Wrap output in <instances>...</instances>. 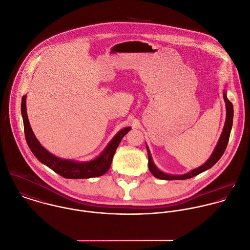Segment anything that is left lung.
<instances>
[{
  "label": "left lung",
  "instance_id": "left-lung-1",
  "mask_svg": "<svg viewBox=\"0 0 250 250\" xmlns=\"http://www.w3.org/2000/svg\"><path fill=\"white\" fill-rule=\"evenodd\" d=\"M223 98L226 104V121H225V125L223 127V131L221 133V136L217 142V145L215 147V149L213 150L210 158L201 167L185 173L182 175H172V174H167L166 172H163L162 170H160L155 163L153 162L152 159V155L151 152L146 144V148H147V152H148V166H149V170L151 171V173L159 179H163V180H185V179H189L192 178L209 168H211L222 157V155L224 154L227 145H228V141L230 138V133H231V129L233 126V118H234V108H233V104L230 102V100L227 98V92L226 90L223 91Z\"/></svg>",
  "mask_w": 250,
  "mask_h": 250
}]
</instances>
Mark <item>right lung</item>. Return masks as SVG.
I'll use <instances>...</instances> for the list:
<instances>
[{"label":"right lung","instance_id":"right-lung-1","mask_svg":"<svg viewBox=\"0 0 250 250\" xmlns=\"http://www.w3.org/2000/svg\"><path fill=\"white\" fill-rule=\"evenodd\" d=\"M21 115L23 119L26 142L34 156L42 164L45 165L47 167H49L62 177L68 179L92 178L105 174L111 167L113 157L121 140L131 129L130 126H126L121 129L109 142L103 152L95 159L87 162H77L74 160H65L58 158L49 153L41 145V143L35 136L28 120L26 112V95L22 97Z\"/></svg>","mask_w":250,"mask_h":250}]
</instances>
